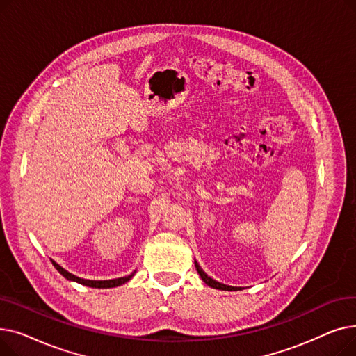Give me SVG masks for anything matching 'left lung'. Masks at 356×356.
Segmentation results:
<instances>
[{"label":"left lung","mask_w":356,"mask_h":356,"mask_svg":"<svg viewBox=\"0 0 356 356\" xmlns=\"http://www.w3.org/2000/svg\"><path fill=\"white\" fill-rule=\"evenodd\" d=\"M195 267H196V270H197V274H199L200 278L203 280V283L207 284V286H209V287H212V289H218V290H225V291H238V290H241V287H234V286L222 284V283L216 282V280L211 278L207 273H204V271L200 268V266L197 264V261H195Z\"/></svg>","instance_id":"8db88e82"}]
</instances>
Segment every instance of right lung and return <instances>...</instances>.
<instances>
[{"mask_svg":"<svg viewBox=\"0 0 356 356\" xmlns=\"http://www.w3.org/2000/svg\"><path fill=\"white\" fill-rule=\"evenodd\" d=\"M51 263L54 266V268L58 270L66 280H69V282H74V283H79V284H83V286H88V287H93V289H112V287H118V286H122L125 284L127 282H129L131 278L134 277L136 271L131 273L125 277H120V278H112V280H86V278H81L78 275H74L69 271H66L62 266H59L56 261L51 259Z\"/></svg>","mask_w":356,"mask_h":356,"instance_id":"obj_1","label":"right lung"}]
</instances>
